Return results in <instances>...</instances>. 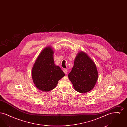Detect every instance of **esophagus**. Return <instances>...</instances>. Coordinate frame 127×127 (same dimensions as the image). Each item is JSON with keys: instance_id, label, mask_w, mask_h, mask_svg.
<instances>
[{"instance_id": "1", "label": "esophagus", "mask_w": 127, "mask_h": 127, "mask_svg": "<svg viewBox=\"0 0 127 127\" xmlns=\"http://www.w3.org/2000/svg\"><path fill=\"white\" fill-rule=\"evenodd\" d=\"M63 72L65 73V74H67V69H66V68L64 69H63Z\"/></svg>"}]
</instances>
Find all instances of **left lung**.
<instances>
[{
	"label": "left lung",
	"instance_id": "8db88e82",
	"mask_svg": "<svg viewBox=\"0 0 127 127\" xmlns=\"http://www.w3.org/2000/svg\"><path fill=\"white\" fill-rule=\"evenodd\" d=\"M68 77L76 91L82 93L88 92L93 89L97 82V66L88 55L80 51L76 56Z\"/></svg>",
	"mask_w": 127,
	"mask_h": 127
}]
</instances>
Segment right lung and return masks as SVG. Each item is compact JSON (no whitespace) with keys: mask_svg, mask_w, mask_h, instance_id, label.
I'll list each match as a JSON object with an SVG mask.
<instances>
[{"mask_svg":"<svg viewBox=\"0 0 127 127\" xmlns=\"http://www.w3.org/2000/svg\"><path fill=\"white\" fill-rule=\"evenodd\" d=\"M54 51L50 47L44 48L36 59L32 69L34 83L39 90L48 92L54 89L65 76L60 66L55 65Z\"/></svg>","mask_w":127,"mask_h":127,"instance_id":"right-lung-1","label":"right lung"}]
</instances>
